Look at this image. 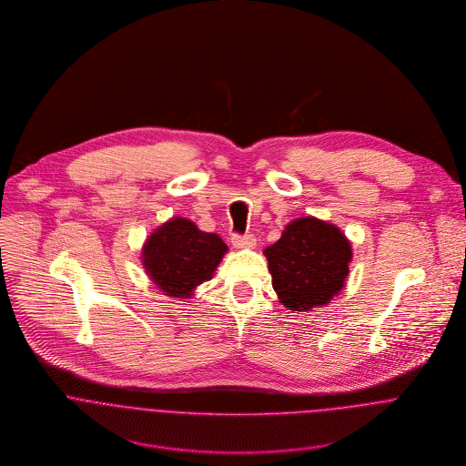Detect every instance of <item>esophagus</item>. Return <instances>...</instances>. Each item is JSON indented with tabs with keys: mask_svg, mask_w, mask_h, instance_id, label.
<instances>
[{
	"mask_svg": "<svg viewBox=\"0 0 466 466\" xmlns=\"http://www.w3.org/2000/svg\"><path fill=\"white\" fill-rule=\"evenodd\" d=\"M231 244L235 249H255L257 238L253 235H233Z\"/></svg>",
	"mask_w": 466,
	"mask_h": 466,
	"instance_id": "1",
	"label": "esophagus"
}]
</instances>
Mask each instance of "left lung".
Segmentation results:
<instances>
[{
  "mask_svg": "<svg viewBox=\"0 0 466 466\" xmlns=\"http://www.w3.org/2000/svg\"><path fill=\"white\" fill-rule=\"evenodd\" d=\"M264 255L279 303L292 312H310L344 289L353 249L340 228L309 215L289 222Z\"/></svg>",
  "mask_w": 466,
  "mask_h": 466,
  "instance_id": "left-lung-1",
  "label": "left lung"
}]
</instances>
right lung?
<instances>
[{"label": "right lung", "mask_w": 466, "mask_h": 466, "mask_svg": "<svg viewBox=\"0 0 466 466\" xmlns=\"http://www.w3.org/2000/svg\"><path fill=\"white\" fill-rule=\"evenodd\" d=\"M226 253L218 235L200 231L190 218L172 217L147 237L141 266L163 296L190 299L200 283L213 278Z\"/></svg>", "instance_id": "1"}]
</instances>
